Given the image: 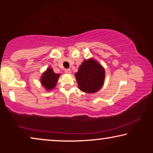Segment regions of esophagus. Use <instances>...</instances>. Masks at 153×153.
I'll use <instances>...</instances> for the list:
<instances>
[{
    "mask_svg": "<svg viewBox=\"0 0 153 153\" xmlns=\"http://www.w3.org/2000/svg\"><path fill=\"white\" fill-rule=\"evenodd\" d=\"M65 72L66 74H70L71 70H70V69H66V70H65Z\"/></svg>",
    "mask_w": 153,
    "mask_h": 153,
    "instance_id": "34e87169",
    "label": "esophagus"
}]
</instances>
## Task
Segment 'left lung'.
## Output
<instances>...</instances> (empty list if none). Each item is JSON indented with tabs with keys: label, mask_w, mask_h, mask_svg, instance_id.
<instances>
[{
	"label": "left lung",
	"mask_w": 153,
	"mask_h": 153,
	"mask_svg": "<svg viewBox=\"0 0 153 153\" xmlns=\"http://www.w3.org/2000/svg\"><path fill=\"white\" fill-rule=\"evenodd\" d=\"M79 89L86 93H95L103 86L105 70L102 65L93 58L83 60L75 74Z\"/></svg>",
	"instance_id": "1"
}]
</instances>
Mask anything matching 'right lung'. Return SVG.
<instances>
[{
  "label": "right lung",
  "mask_w": 153,
  "mask_h": 153,
  "mask_svg": "<svg viewBox=\"0 0 153 153\" xmlns=\"http://www.w3.org/2000/svg\"><path fill=\"white\" fill-rule=\"evenodd\" d=\"M60 76V74L54 72L51 68H48L41 76V85L47 91H51V90L56 87Z\"/></svg>",
  "instance_id": "right-lung-1"
}]
</instances>
